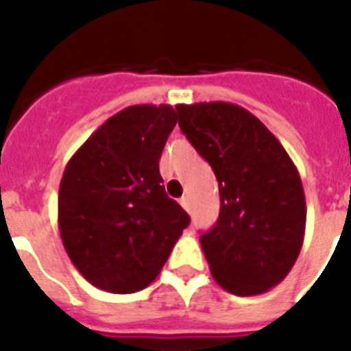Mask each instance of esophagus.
Instances as JSON below:
<instances>
[{
  "label": "esophagus",
  "instance_id": "1",
  "mask_svg": "<svg viewBox=\"0 0 351 351\" xmlns=\"http://www.w3.org/2000/svg\"><path fill=\"white\" fill-rule=\"evenodd\" d=\"M180 206H182V208H184V209H186V211H189V198H187V197H182V198H180Z\"/></svg>",
  "mask_w": 351,
  "mask_h": 351
}]
</instances>
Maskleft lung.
<instances>
[{"label": "left lung", "instance_id": "left-lung-1", "mask_svg": "<svg viewBox=\"0 0 351 351\" xmlns=\"http://www.w3.org/2000/svg\"><path fill=\"white\" fill-rule=\"evenodd\" d=\"M178 125L219 180L220 215L200 237L217 282L233 295L282 282L302 247L306 200L299 171L271 131L226 101L176 106Z\"/></svg>", "mask_w": 351, "mask_h": 351}]
</instances>
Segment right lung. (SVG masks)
I'll return each instance as SVG.
<instances>
[{"label": "right lung", "instance_id": "right-lung-1", "mask_svg": "<svg viewBox=\"0 0 351 351\" xmlns=\"http://www.w3.org/2000/svg\"><path fill=\"white\" fill-rule=\"evenodd\" d=\"M176 120L171 106L127 107L98 127L63 171V247L85 280L104 291L147 288L191 222L165 195L158 169Z\"/></svg>", "mask_w": 351, "mask_h": 351}]
</instances>
